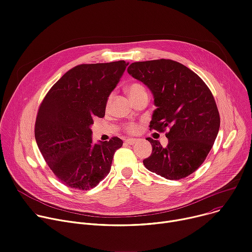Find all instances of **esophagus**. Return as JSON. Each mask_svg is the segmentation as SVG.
<instances>
[{
	"label": "esophagus",
	"mask_w": 252,
	"mask_h": 252,
	"mask_svg": "<svg viewBox=\"0 0 252 252\" xmlns=\"http://www.w3.org/2000/svg\"><path fill=\"white\" fill-rule=\"evenodd\" d=\"M126 143L127 145H134L136 143V140L135 139H126Z\"/></svg>",
	"instance_id": "esophagus-1"
}]
</instances>
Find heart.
I'll list each match as a JSON object with an SVG mask.
<instances>
[{
  "mask_svg": "<svg viewBox=\"0 0 252 252\" xmlns=\"http://www.w3.org/2000/svg\"><path fill=\"white\" fill-rule=\"evenodd\" d=\"M127 93H128V95L131 99L138 97L139 95L143 94H147V91L145 89V87L139 83H132L130 85H128L127 87ZM111 98H112V95L109 96L108 100H107V104H109V102L111 101ZM126 131L130 132V133H134L136 130H138V125L134 124V123H130V124H127L126 126Z\"/></svg>",
  "mask_w": 252,
  "mask_h": 252,
  "instance_id": "heart-1",
  "label": "heart"
}]
</instances>
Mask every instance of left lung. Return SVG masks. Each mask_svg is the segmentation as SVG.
<instances>
[{
  "mask_svg": "<svg viewBox=\"0 0 252 252\" xmlns=\"http://www.w3.org/2000/svg\"><path fill=\"white\" fill-rule=\"evenodd\" d=\"M127 72L153 94L156 109L150 127L166 133L162 147L148 138L153 151L143 163L157 175L179 180L205 161L219 131L220 118L208 86L188 67L169 59L131 63Z\"/></svg>",
  "mask_w": 252,
  "mask_h": 252,
  "instance_id": "obj_1",
  "label": "left lung"
}]
</instances>
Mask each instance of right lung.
<instances>
[{"label": "right lung", "mask_w": 252, "mask_h": 252, "mask_svg": "<svg viewBox=\"0 0 252 252\" xmlns=\"http://www.w3.org/2000/svg\"><path fill=\"white\" fill-rule=\"evenodd\" d=\"M124 60L81 64L67 71L43 99L35 124L38 148L54 175L69 188L89 190L110 171L123 141L93 143L94 118L106 102L126 66Z\"/></svg>", "instance_id": "add662e5"}]
</instances>
